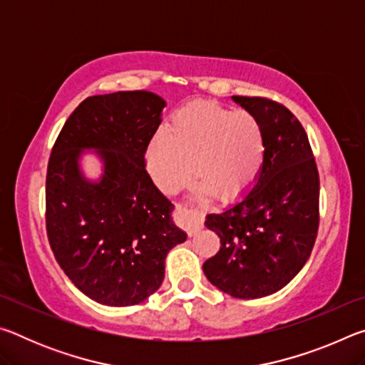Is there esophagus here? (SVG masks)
Here are the masks:
<instances>
[{
    "label": "esophagus",
    "instance_id": "34e87169",
    "mask_svg": "<svg viewBox=\"0 0 365 365\" xmlns=\"http://www.w3.org/2000/svg\"><path fill=\"white\" fill-rule=\"evenodd\" d=\"M177 219L185 230H187L190 237H195V235L202 228V217L190 206L177 205Z\"/></svg>",
    "mask_w": 365,
    "mask_h": 365
}]
</instances>
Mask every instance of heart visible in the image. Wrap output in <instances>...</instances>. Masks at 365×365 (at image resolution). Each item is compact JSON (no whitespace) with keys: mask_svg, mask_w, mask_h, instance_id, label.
Instances as JSON below:
<instances>
[{"mask_svg":"<svg viewBox=\"0 0 365 365\" xmlns=\"http://www.w3.org/2000/svg\"><path fill=\"white\" fill-rule=\"evenodd\" d=\"M265 163L261 120L246 109L214 101L190 103L172 115L146 150V168L160 191L172 195L191 174L206 193L233 201L255 187Z\"/></svg>","mask_w":365,"mask_h":365,"instance_id":"heart-1","label":"heart"}]
</instances>
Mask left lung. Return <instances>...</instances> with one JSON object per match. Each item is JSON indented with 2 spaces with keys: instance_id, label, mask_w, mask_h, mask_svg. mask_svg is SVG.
<instances>
[{
  "instance_id": "8db88e82",
  "label": "left lung",
  "mask_w": 365,
  "mask_h": 365,
  "mask_svg": "<svg viewBox=\"0 0 365 365\" xmlns=\"http://www.w3.org/2000/svg\"><path fill=\"white\" fill-rule=\"evenodd\" d=\"M262 123L265 163L248 195L225 211L209 214L206 227L220 250L202 264L222 292L256 299L279 292L304 267L319 230V170L307 133L282 103L233 96Z\"/></svg>"
}]
</instances>
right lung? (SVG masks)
I'll return each mask as SVG.
<instances>
[{
  "mask_svg": "<svg viewBox=\"0 0 365 365\" xmlns=\"http://www.w3.org/2000/svg\"><path fill=\"white\" fill-rule=\"evenodd\" d=\"M165 101L151 91L90 96L59 132L46 170V233L58 264L100 304L133 306L164 280L168 252L187 240L172 202L146 170L145 154ZM96 147L103 178L86 182L79 150Z\"/></svg>",
  "mask_w": 365,
  "mask_h": 365,
  "instance_id": "obj_1",
  "label": "right lung"
}]
</instances>
